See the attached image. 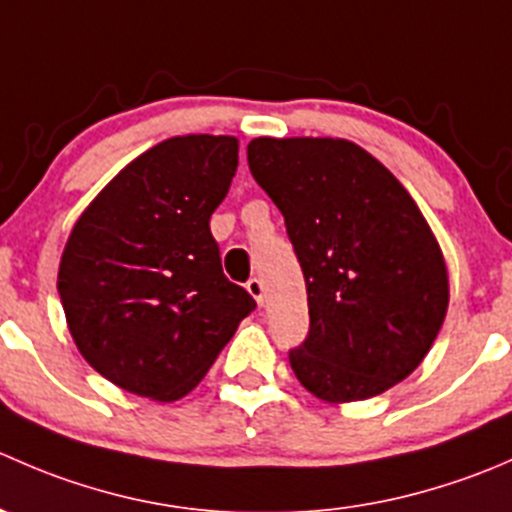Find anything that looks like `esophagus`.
<instances>
[{
	"label": "esophagus",
	"mask_w": 512,
	"mask_h": 512,
	"mask_svg": "<svg viewBox=\"0 0 512 512\" xmlns=\"http://www.w3.org/2000/svg\"><path fill=\"white\" fill-rule=\"evenodd\" d=\"M247 292L257 299V304H265V285H262L260 277H252V280L247 282Z\"/></svg>",
	"instance_id": "obj_1"
}]
</instances>
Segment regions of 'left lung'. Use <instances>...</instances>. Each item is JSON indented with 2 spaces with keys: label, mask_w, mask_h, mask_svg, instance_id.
Instances as JSON below:
<instances>
[{
  "label": "left lung",
  "mask_w": 512,
  "mask_h": 512,
  "mask_svg": "<svg viewBox=\"0 0 512 512\" xmlns=\"http://www.w3.org/2000/svg\"><path fill=\"white\" fill-rule=\"evenodd\" d=\"M247 163L307 285L309 332L289 349L299 384L339 404L404 381L448 307L446 262L414 198L342 138H255Z\"/></svg>",
  "instance_id": "8db88e82"
}]
</instances>
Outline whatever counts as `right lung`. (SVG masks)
Segmentation results:
<instances>
[{
  "label": "right lung",
  "instance_id": "obj_1",
  "mask_svg": "<svg viewBox=\"0 0 512 512\" xmlns=\"http://www.w3.org/2000/svg\"><path fill=\"white\" fill-rule=\"evenodd\" d=\"M235 170L237 138H168L126 165L71 230L56 282L69 332L131 394L193 391L257 307L225 277L210 232Z\"/></svg>",
  "mask_w": 512,
  "mask_h": 512
}]
</instances>
